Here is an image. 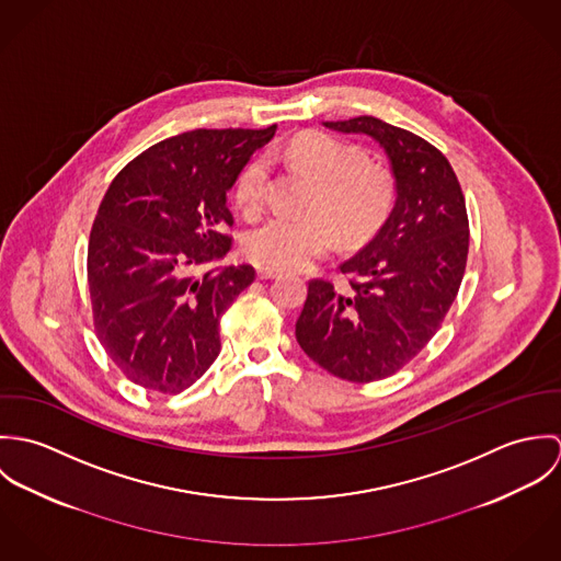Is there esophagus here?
Returning <instances> with one entry per match:
<instances>
[{
	"label": "esophagus",
	"mask_w": 561,
	"mask_h": 561,
	"mask_svg": "<svg viewBox=\"0 0 561 561\" xmlns=\"http://www.w3.org/2000/svg\"><path fill=\"white\" fill-rule=\"evenodd\" d=\"M276 276H280V272L274 270V267H265V265L256 267V278L259 280H270V278H276Z\"/></svg>",
	"instance_id": "esophagus-1"
}]
</instances>
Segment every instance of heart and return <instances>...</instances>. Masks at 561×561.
<instances>
[{"mask_svg": "<svg viewBox=\"0 0 561 561\" xmlns=\"http://www.w3.org/2000/svg\"><path fill=\"white\" fill-rule=\"evenodd\" d=\"M285 156L320 183L311 207L316 218L274 216L250 229L241 245L254 263L276 270L307 267L336 245L334 224L345 240L358 241L369 238L389 216L396 196L393 176L387 168L365 161L356 147L330 134H307L296 138ZM270 172L265 156L241 168L233 198L245 218H254L265 207Z\"/></svg>", "mask_w": 561, "mask_h": 561, "instance_id": "b5f03b06", "label": "heart"}]
</instances>
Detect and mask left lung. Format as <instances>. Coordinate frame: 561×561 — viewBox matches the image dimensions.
<instances>
[{
  "mask_svg": "<svg viewBox=\"0 0 561 561\" xmlns=\"http://www.w3.org/2000/svg\"><path fill=\"white\" fill-rule=\"evenodd\" d=\"M323 127L374 138L398 196L374 240L339 265L347 287L309 283L296 339L332 376L374 382L412 360L454 305L469 254L467 203L451 163L423 138L374 116Z\"/></svg>",
  "mask_w": 561,
  "mask_h": 561,
  "instance_id": "1",
  "label": "left lung"
}]
</instances>
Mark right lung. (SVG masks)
<instances>
[{
  "label": "right lung",
  "mask_w": 561,
  "mask_h": 561,
  "mask_svg": "<svg viewBox=\"0 0 561 561\" xmlns=\"http://www.w3.org/2000/svg\"><path fill=\"white\" fill-rule=\"evenodd\" d=\"M267 129H194L161 140L110 183L88 241L94 330L114 365L158 393L192 387L220 354V318L252 265L231 250L227 192Z\"/></svg>",
  "instance_id": "right-lung-1"
}]
</instances>
